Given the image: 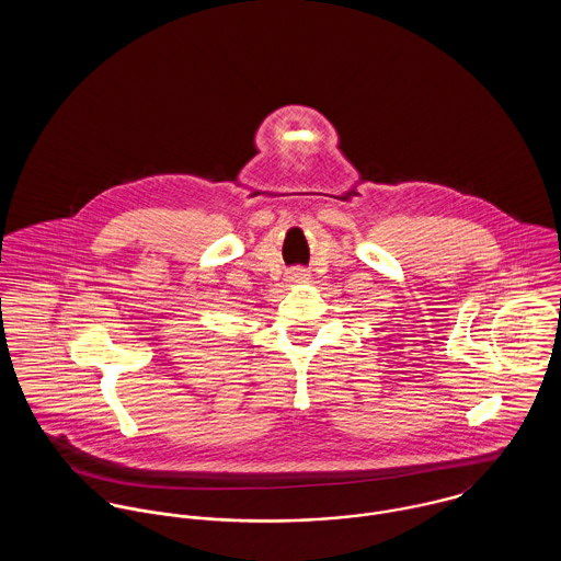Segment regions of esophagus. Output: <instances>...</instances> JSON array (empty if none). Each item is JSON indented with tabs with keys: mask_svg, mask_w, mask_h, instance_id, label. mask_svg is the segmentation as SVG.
<instances>
[{
	"mask_svg": "<svg viewBox=\"0 0 561 561\" xmlns=\"http://www.w3.org/2000/svg\"><path fill=\"white\" fill-rule=\"evenodd\" d=\"M307 278H309V274H307L305 270H291V272H287V283H291V285L307 283Z\"/></svg>",
	"mask_w": 561,
	"mask_h": 561,
	"instance_id": "esophagus-1",
	"label": "esophagus"
}]
</instances>
